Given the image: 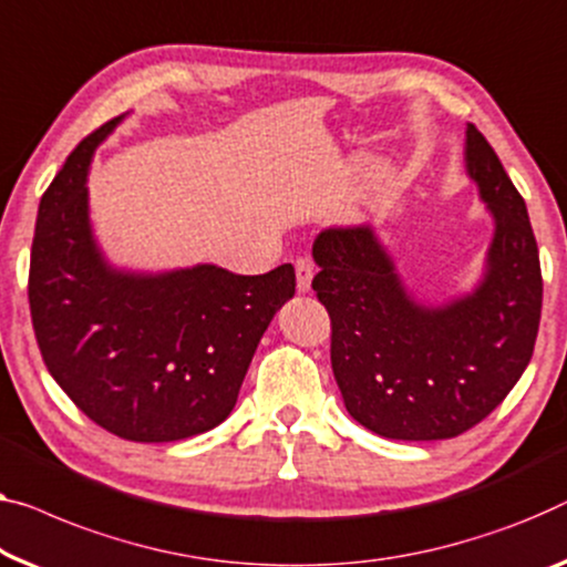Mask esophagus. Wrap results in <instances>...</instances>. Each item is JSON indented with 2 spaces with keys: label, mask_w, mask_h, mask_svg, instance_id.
<instances>
[{
  "label": "esophagus",
  "mask_w": 567,
  "mask_h": 567,
  "mask_svg": "<svg viewBox=\"0 0 567 567\" xmlns=\"http://www.w3.org/2000/svg\"><path fill=\"white\" fill-rule=\"evenodd\" d=\"M295 275H298V290L308 292L312 275H316V267H312V261L308 257H300L298 261H295Z\"/></svg>",
  "instance_id": "1"
}]
</instances>
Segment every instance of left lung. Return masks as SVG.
<instances>
[{
  "label": "left lung",
  "mask_w": 567,
  "mask_h": 567,
  "mask_svg": "<svg viewBox=\"0 0 567 567\" xmlns=\"http://www.w3.org/2000/svg\"><path fill=\"white\" fill-rule=\"evenodd\" d=\"M468 173L496 218L488 275L441 310L412 302L369 229L312 244V290L331 318V367L349 415L392 441H445L499 408L535 351L543 272L525 198L468 124Z\"/></svg>",
  "instance_id": "left-lung-1"
}]
</instances>
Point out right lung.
Returning <instances> with one entry per match:
<instances>
[{"label":"right lung","instance_id":"1","mask_svg":"<svg viewBox=\"0 0 567 567\" xmlns=\"http://www.w3.org/2000/svg\"><path fill=\"white\" fill-rule=\"evenodd\" d=\"M120 120L83 137L42 193L30 316L42 361L83 415L124 441L171 443L231 415L261 333L295 295V269H109L91 239L86 171Z\"/></svg>","mask_w":567,"mask_h":567}]
</instances>
